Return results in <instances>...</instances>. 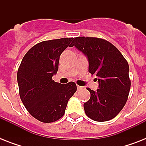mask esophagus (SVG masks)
Returning <instances> with one entry per match:
<instances>
[{"label":"esophagus","instance_id":"34e87169","mask_svg":"<svg viewBox=\"0 0 146 146\" xmlns=\"http://www.w3.org/2000/svg\"><path fill=\"white\" fill-rule=\"evenodd\" d=\"M82 86H77V90L78 91H80V90H81L82 89Z\"/></svg>","mask_w":146,"mask_h":146}]
</instances>
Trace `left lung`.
I'll return each instance as SVG.
<instances>
[{
	"label": "left lung",
	"mask_w": 146,
	"mask_h": 146,
	"mask_svg": "<svg viewBox=\"0 0 146 146\" xmlns=\"http://www.w3.org/2000/svg\"><path fill=\"white\" fill-rule=\"evenodd\" d=\"M89 60V72L96 76L98 89L90 92V99L84 103L85 112L92 120L104 122L115 117L127 101L130 89L129 65L114 45L93 37H76L71 43Z\"/></svg>",
	"instance_id": "obj_1"
}]
</instances>
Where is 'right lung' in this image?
Returning <instances> with one entry per match:
<instances>
[{"instance_id":"right-lung-1","label":"right lung","mask_w":146,"mask_h":146,"mask_svg":"<svg viewBox=\"0 0 146 146\" xmlns=\"http://www.w3.org/2000/svg\"><path fill=\"white\" fill-rule=\"evenodd\" d=\"M73 38L38 43L23 57L17 72L19 96L33 117L51 123L64 116L69 99L76 92L74 82L60 84L52 76L58 70L60 56Z\"/></svg>"}]
</instances>
